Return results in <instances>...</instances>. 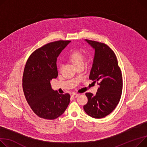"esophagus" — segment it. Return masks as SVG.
Listing matches in <instances>:
<instances>
[{
    "mask_svg": "<svg viewBox=\"0 0 147 147\" xmlns=\"http://www.w3.org/2000/svg\"><path fill=\"white\" fill-rule=\"evenodd\" d=\"M80 94H77V93H73L72 95H71V96L73 97H74V98H75V97H77L78 96H79Z\"/></svg>",
    "mask_w": 147,
    "mask_h": 147,
    "instance_id": "obj_1",
    "label": "esophagus"
}]
</instances>
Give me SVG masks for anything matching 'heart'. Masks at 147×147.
<instances>
[{"mask_svg": "<svg viewBox=\"0 0 147 147\" xmlns=\"http://www.w3.org/2000/svg\"><path fill=\"white\" fill-rule=\"evenodd\" d=\"M68 60L76 68L80 65H84L85 57L82 53L79 51H73L68 57ZM60 70H62V67L60 68Z\"/></svg>", "mask_w": 147, "mask_h": 147, "instance_id": "1", "label": "heart"}]
</instances>
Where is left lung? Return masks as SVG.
I'll use <instances>...</instances> for the list:
<instances>
[{
    "mask_svg": "<svg viewBox=\"0 0 147 147\" xmlns=\"http://www.w3.org/2000/svg\"><path fill=\"white\" fill-rule=\"evenodd\" d=\"M94 50L89 79L99 86L95 95L86 93V113L94 118L109 115L119 102L122 92V77L114 52L107 45L85 40Z\"/></svg>",
    "mask_w": 147,
    "mask_h": 147,
    "instance_id": "obj_1",
    "label": "left lung"
}]
</instances>
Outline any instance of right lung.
I'll use <instances>...</instances> for the list:
<instances>
[{"mask_svg": "<svg viewBox=\"0 0 147 147\" xmlns=\"http://www.w3.org/2000/svg\"><path fill=\"white\" fill-rule=\"evenodd\" d=\"M70 41H58L37 49L26 61L22 79L25 98L40 118L55 119L61 116L70 102V96L52 89L51 80L58 76L57 57Z\"/></svg>", "mask_w": 147, "mask_h": 147, "instance_id": "1", "label": "right lung"}]
</instances>
